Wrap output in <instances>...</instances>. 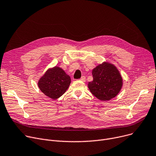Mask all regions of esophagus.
<instances>
[{"label":"esophagus","mask_w":156,"mask_h":156,"mask_svg":"<svg viewBox=\"0 0 156 156\" xmlns=\"http://www.w3.org/2000/svg\"><path fill=\"white\" fill-rule=\"evenodd\" d=\"M80 81H83V82H85V81H86V78H85V76H81V78L80 79Z\"/></svg>","instance_id":"34e87169"}]
</instances>
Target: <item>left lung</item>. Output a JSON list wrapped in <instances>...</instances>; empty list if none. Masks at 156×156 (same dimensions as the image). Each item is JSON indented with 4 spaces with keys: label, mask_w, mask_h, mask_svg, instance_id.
<instances>
[{
    "label": "left lung",
    "mask_w": 156,
    "mask_h": 156,
    "mask_svg": "<svg viewBox=\"0 0 156 156\" xmlns=\"http://www.w3.org/2000/svg\"><path fill=\"white\" fill-rule=\"evenodd\" d=\"M92 75L93 80L88 87L98 99L107 101L118 95L122 87V78L113 65L104 62L93 69Z\"/></svg>",
    "instance_id": "8db88e82"
}]
</instances>
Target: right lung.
Segmentation results:
<instances>
[{
  "instance_id": "add662e5",
  "label": "right lung",
  "mask_w": 156,
  "mask_h": 156,
  "mask_svg": "<svg viewBox=\"0 0 156 156\" xmlns=\"http://www.w3.org/2000/svg\"><path fill=\"white\" fill-rule=\"evenodd\" d=\"M71 83V78L58 66L49 69L38 81V87L44 94L56 100L63 95Z\"/></svg>"
}]
</instances>
